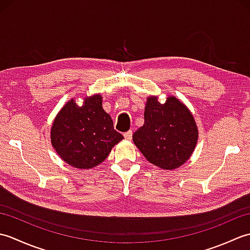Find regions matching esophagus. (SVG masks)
Here are the masks:
<instances>
[{"instance_id":"34e87169","label":"esophagus","mask_w":250,"mask_h":250,"mask_svg":"<svg viewBox=\"0 0 250 250\" xmlns=\"http://www.w3.org/2000/svg\"><path fill=\"white\" fill-rule=\"evenodd\" d=\"M124 136H125V140H131L132 139V131H128V132H125V133L124 134Z\"/></svg>"}]
</instances>
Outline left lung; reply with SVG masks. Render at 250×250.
<instances>
[{
  "label": "left lung",
  "mask_w": 250,
  "mask_h": 250,
  "mask_svg": "<svg viewBox=\"0 0 250 250\" xmlns=\"http://www.w3.org/2000/svg\"><path fill=\"white\" fill-rule=\"evenodd\" d=\"M145 121L132 136L135 146L153 166L175 169L188 160L198 143L193 115L182 101L168 95L164 103L157 95L147 98Z\"/></svg>",
  "instance_id": "obj_1"
}]
</instances>
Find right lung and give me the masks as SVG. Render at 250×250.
<instances>
[{"mask_svg":"<svg viewBox=\"0 0 250 250\" xmlns=\"http://www.w3.org/2000/svg\"><path fill=\"white\" fill-rule=\"evenodd\" d=\"M51 145L71 167L89 169L102 163L124 136L114 129L102 106V95L93 94L77 105L71 99L57 114L50 130Z\"/></svg>","mask_w":250,"mask_h":250,"instance_id":"1","label":"right lung"}]
</instances>
